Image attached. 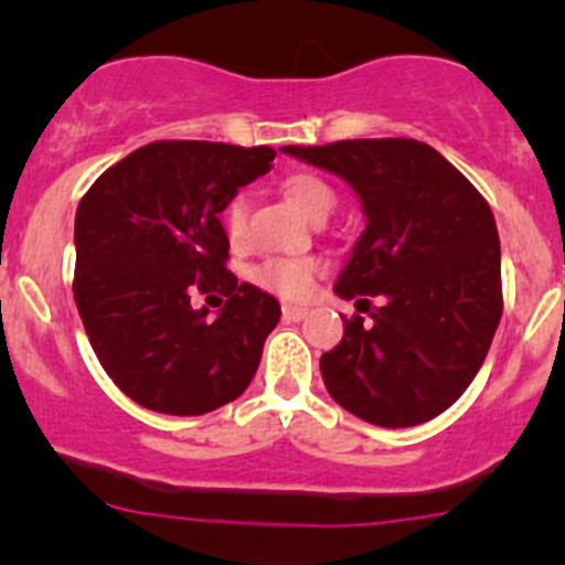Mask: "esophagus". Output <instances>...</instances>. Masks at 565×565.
Segmentation results:
<instances>
[{
  "label": "esophagus",
  "instance_id": "esophagus-1",
  "mask_svg": "<svg viewBox=\"0 0 565 565\" xmlns=\"http://www.w3.org/2000/svg\"><path fill=\"white\" fill-rule=\"evenodd\" d=\"M281 315L287 322H300V319L309 315V309H306V306H284Z\"/></svg>",
  "mask_w": 565,
  "mask_h": 565
}]
</instances>
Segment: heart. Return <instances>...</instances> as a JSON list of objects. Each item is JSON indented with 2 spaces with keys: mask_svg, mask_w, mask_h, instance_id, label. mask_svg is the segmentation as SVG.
I'll return each instance as SVG.
<instances>
[{
  "mask_svg": "<svg viewBox=\"0 0 565 565\" xmlns=\"http://www.w3.org/2000/svg\"><path fill=\"white\" fill-rule=\"evenodd\" d=\"M284 196L306 215H328L335 204L333 188L315 174H292L284 182ZM224 235L232 246H243L246 241V202L232 199L224 210ZM319 273V262L311 256H298V259H267L250 270L259 287L281 295V298H303L311 289Z\"/></svg>",
  "mask_w": 565,
  "mask_h": 565,
  "instance_id": "1",
  "label": "heart"
}]
</instances>
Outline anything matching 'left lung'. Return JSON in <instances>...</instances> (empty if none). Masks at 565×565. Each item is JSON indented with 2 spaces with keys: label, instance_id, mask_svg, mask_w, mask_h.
I'll return each mask as SVG.
<instances>
[{
  "label": "left lung",
  "instance_id": "8db88e82",
  "mask_svg": "<svg viewBox=\"0 0 565 565\" xmlns=\"http://www.w3.org/2000/svg\"><path fill=\"white\" fill-rule=\"evenodd\" d=\"M281 152L341 177L366 215L333 292L372 319H347L344 339L319 358L324 388L366 424L431 420L472 383L503 315L492 210L424 141L350 139ZM372 297L381 300L374 310Z\"/></svg>",
  "mask_w": 565,
  "mask_h": 565
}]
</instances>
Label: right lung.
I'll use <instances>...</instances> for the list:
<instances>
[{"label":"right lung","instance_id":"right-lung-1","mask_svg":"<svg viewBox=\"0 0 565 565\" xmlns=\"http://www.w3.org/2000/svg\"><path fill=\"white\" fill-rule=\"evenodd\" d=\"M273 158L270 147L152 141L78 202V317L114 385L152 413H213L259 369L281 306L254 284L237 287L218 215ZM193 291H221L225 309L193 310Z\"/></svg>","mask_w":565,"mask_h":565}]
</instances>
